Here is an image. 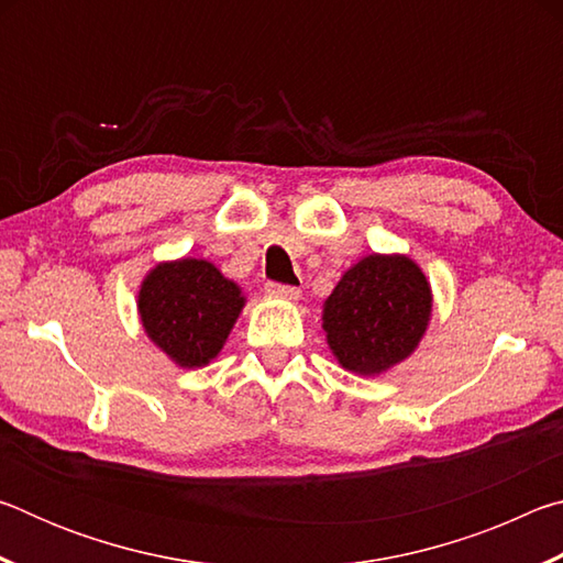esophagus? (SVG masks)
Listing matches in <instances>:
<instances>
[{
	"instance_id": "1",
	"label": "esophagus",
	"mask_w": 563,
	"mask_h": 563,
	"mask_svg": "<svg viewBox=\"0 0 563 563\" xmlns=\"http://www.w3.org/2000/svg\"><path fill=\"white\" fill-rule=\"evenodd\" d=\"M265 292L271 298H283V300H298L300 288H292V285H280V283H265Z\"/></svg>"
}]
</instances>
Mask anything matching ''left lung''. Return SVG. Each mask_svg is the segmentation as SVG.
Returning a JSON list of instances; mask_svg holds the SVG:
<instances>
[{"label":"left lung","instance_id":"obj_1","mask_svg":"<svg viewBox=\"0 0 563 563\" xmlns=\"http://www.w3.org/2000/svg\"><path fill=\"white\" fill-rule=\"evenodd\" d=\"M432 305V285L409 255L369 253L322 302V332L342 369L377 377L419 347Z\"/></svg>","mask_w":563,"mask_h":563}]
</instances>
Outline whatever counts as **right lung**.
Instances as JSON below:
<instances>
[{
    "mask_svg": "<svg viewBox=\"0 0 563 563\" xmlns=\"http://www.w3.org/2000/svg\"><path fill=\"white\" fill-rule=\"evenodd\" d=\"M241 285L211 261H161L139 285V320L146 338L180 369L213 362L245 308Z\"/></svg>",
    "mask_w": 563,
    "mask_h": 563,
    "instance_id": "obj_1",
    "label": "right lung"
}]
</instances>
